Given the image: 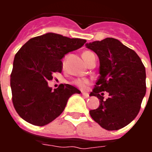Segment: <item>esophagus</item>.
<instances>
[{
	"instance_id": "34e87169",
	"label": "esophagus",
	"mask_w": 152,
	"mask_h": 152,
	"mask_svg": "<svg viewBox=\"0 0 152 152\" xmlns=\"http://www.w3.org/2000/svg\"><path fill=\"white\" fill-rule=\"evenodd\" d=\"M82 95H83V96H84V97H85V98L89 97V94H88V93L82 92Z\"/></svg>"
}]
</instances>
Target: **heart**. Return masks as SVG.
<instances>
[{"label": "heart", "instance_id": "b5f03b06", "mask_svg": "<svg viewBox=\"0 0 152 152\" xmlns=\"http://www.w3.org/2000/svg\"><path fill=\"white\" fill-rule=\"evenodd\" d=\"M91 54H92V52H89V51H85V52H84L82 53V57L86 63H87V61H88V56H89ZM89 83H90V80H88V79L83 78V79H76L75 80H74L73 84H75V86H77V88L84 90L88 87Z\"/></svg>", "mask_w": 152, "mask_h": 152}]
</instances>
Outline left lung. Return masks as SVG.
I'll return each mask as SVG.
<instances>
[{
  "label": "left lung",
  "instance_id": "obj_1",
  "mask_svg": "<svg viewBox=\"0 0 152 152\" xmlns=\"http://www.w3.org/2000/svg\"><path fill=\"white\" fill-rule=\"evenodd\" d=\"M100 60V76L90 96L100 106L90 110L96 123L107 130H118L129 124L139 113L146 93L145 68L136 52L113 38L86 44ZM109 94L104 100V91Z\"/></svg>",
  "mask_w": 152,
  "mask_h": 152
}]
</instances>
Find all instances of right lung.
Listing matches in <instances>:
<instances>
[{
    "label": "right lung",
    "instance_id": "right-lung-1",
    "mask_svg": "<svg viewBox=\"0 0 152 152\" xmlns=\"http://www.w3.org/2000/svg\"><path fill=\"white\" fill-rule=\"evenodd\" d=\"M48 33L32 38L15 55L10 75L12 101L23 119L34 126L49 124L60 116L69 97L80 94L70 84H60L52 90L48 80L52 74L62 71L64 55L77 50L86 42Z\"/></svg>",
    "mask_w": 152,
    "mask_h": 152
}]
</instances>
